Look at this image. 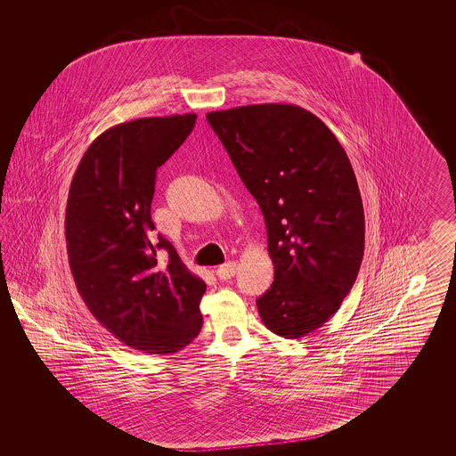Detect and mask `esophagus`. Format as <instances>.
Returning <instances> with one entry per match:
<instances>
[{"instance_id":"34e87169","label":"esophagus","mask_w":456,"mask_h":456,"mask_svg":"<svg viewBox=\"0 0 456 456\" xmlns=\"http://www.w3.org/2000/svg\"><path fill=\"white\" fill-rule=\"evenodd\" d=\"M235 273H237V264L234 261H229V263L222 264L217 267V271H216V274L219 279H231V277L235 276Z\"/></svg>"}]
</instances>
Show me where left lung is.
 I'll return each instance as SVG.
<instances>
[{
    "label": "left lung",
    "instance_id": "left-lung-1",
    "mask_svg": "<svg viewBox=\"0 0 456 456\" xmlns=\"http://www.w3.org/2000/svg\"><path fill=\"white\" fill-rule=\"evenodd\" d=\"M208 122L263 210L274 282L257 299L264 326L286 339L321 328L353 288L364 210L345 149L311 111L257 103Z\"/></svg>",
    "mask_w": 456,
    "mask_h": 456
}]
</instances>
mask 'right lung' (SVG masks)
<instances>
[{
  "mask_svg": "<svg viewBox=\"0 0 456 456\" xmlns=\"http://www.w3.org/2000/svg\"><path fill=\"white\" fill-rule=\"evenodd\" d=\"M195 113L110 126L83 153L69 185L65 237L75 286L98 322L124 345L174 354L202 328L206 282L155 229L157 168L179 149ZM160 249L167 263H158Z\"/></svg>",
  "mask_w": 456,
  "mask_h": 456,
  "instance_id": "add662e5",
  "label": "right lung"
}]
</instances>
